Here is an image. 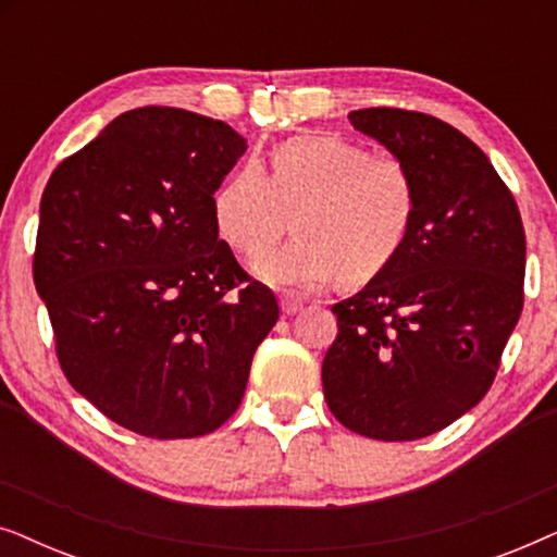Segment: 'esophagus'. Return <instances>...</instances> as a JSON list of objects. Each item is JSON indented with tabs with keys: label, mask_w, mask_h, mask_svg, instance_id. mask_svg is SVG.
I'll return each instance as SVG.
<instances>
[{
	"label": "esophagus",
	"mask_w": 557,
	"mask_h": 557,
	"mask_svg": "<svg viewBox=\"0 0 557 557\" xmlns=\"http://www.w3.org/2000/svg\"><path fill=\"white\" fill-rule=\"evenodd\" d=\"M304 307V296L301 294H294L288 292L284 294V299H281V309H284V314H296Z\"/></svg>",
	"instance_id": "34e87169"
}]
</instances>
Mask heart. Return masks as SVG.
<instances>
[{
	"instance_id": "obj_1",
	"label": "heart",
	"mask_w": 557,
	"mask_h": 557,
	"mask_svg": "<svg viewBox=\"0 0 557 557\" xmlns=\"http://www.w3.org/2000/svg\"><path fill=\"white\" fill-rule=\"evenodd\" d=\"M218 233L256 256L286 233L296 238L253 261L281 286H319L339 273L364 284L393 263L418 215V182L408 162L345 136L311 134L278 144L269 172L240 166L212 197Z\"/></svg>"
}]
</instances>
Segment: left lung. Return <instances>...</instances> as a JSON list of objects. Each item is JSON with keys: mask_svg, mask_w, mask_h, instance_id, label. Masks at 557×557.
Listing matches in <instances>:
<instances>
[{"mask_svg": "<svg viewBox=\"0 0 557 557\" xmlns=\"http://www.w3.org/2000/svg\"><path fill=\"white\" fill-rule=\"evenodd\" d=\"M357 132L418 182L406 246L362 292L334 304L326 406L375 441L431 436L490 393L524 304V227L509 187L469 136L429 113L362 109Z\"/></svg>", "mask_w": 557, "mask_h": 557, "instance_id": "left-lung-1", "label": "left lung"}]
</instances>
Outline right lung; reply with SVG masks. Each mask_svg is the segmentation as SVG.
Segmentation results:
<instances>
[{
    "label": "right lung",
    "mask_w": 557,
    "mask_h": 557,
    "mask_svg": "<svg viewBox=\"0 0 557 557\" xmlns=\"http://www.w3.org/2000/svg\"><path fill=\"white\" fill-rule=\"evenodd\" d=\"M246 139L170 106L113 119L63 159L33 258L67 383L147 438H197L240 406L276 296L218 240L212 195Z\"/></svg>",
    "instance_id": "1"
}]
</instances>
